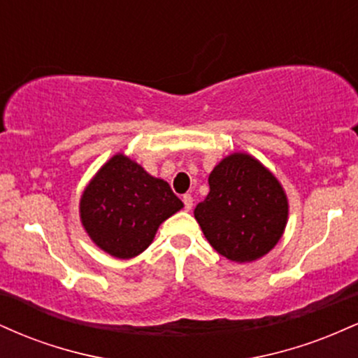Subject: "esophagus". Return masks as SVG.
<instances>
[{"mask_svg": "<svg viewBox=\"0 0 358 358\" xmlns=\"http://www.w3.org/2000/svg\"><path fill=\"white\" fill-rule=\"evenodd\" d=\"M183 203H185V210H192L193 196L190 195V193H185V195H183Z\"/></svg>", "mask_w": 358, "mask_h": 358, "instance_id": "obj_1", "label": "esophagus"}]
</instances>
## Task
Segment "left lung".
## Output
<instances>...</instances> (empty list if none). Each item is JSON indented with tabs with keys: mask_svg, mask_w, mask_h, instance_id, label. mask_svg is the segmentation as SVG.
<instances>
[{
	"mask_svg": "<svg viewBox=\"0 0 358 358\" xmlns=\"http://www.w3.org/2000/svg\"><path fill=\"white\" fill-rule=\"evenodd\" d=\"M208 185L193 215L212 248L234 262L266 256L285 234L289 213L276 176L254 156L232 153L210 171Z\"/></svg>",
	"mask_w": 358,
	"mask_h": 358,
	"instance_id": "obj_1",
	"label": "left lung"
}]
</instances>
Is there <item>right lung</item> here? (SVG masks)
I'll return each mask as SVG.
<instances>
[{"label":"right lung","mask_w":358,"mask_h":358,"mask_svg":"<svg viewBox=\"0 0 358 358\" xmlns=\"http://www.w3.org/2000/svg\"><path fill=\"white\" fill-rule=\"evenodd\" d=\"M183 208L165 180L151 176L124 153L114 155L84 188L82 227L97 248L116 259L148 249L159 225Z\"/></svg>","instance_id":"add662e5"}]
</instances>
